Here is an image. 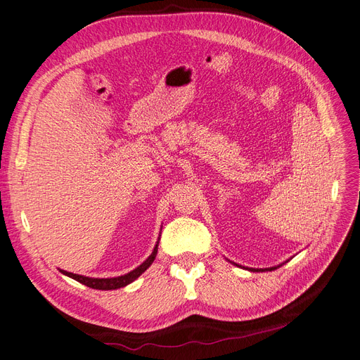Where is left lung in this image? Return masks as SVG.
Here are the masks:
<instances>
[{
  "mask_svg": "<svg viewBox=\"0 0 360 360\" xmlns=\"http://www.w3.org/2000/svg\"><path fill=\"white\" fill-rule=\"evenodd\" d=\"M285 263H286V262H285ZM285 263H282V264H285ZM232 264H235V266H238V267H240V269H245V270H248V271H271V270H276L278 267L282 266V264H278V266L266 267V269H254V267H242L240 264H236V263H232Z\"/></svg>",
  "mask_w": 360,
  "mask_h": 360,
  "instance_id": "8db88e82",
  "label": "left lung"
}]
</instances>
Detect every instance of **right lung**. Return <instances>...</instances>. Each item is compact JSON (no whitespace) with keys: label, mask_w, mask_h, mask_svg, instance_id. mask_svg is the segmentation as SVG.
Here are the masks:
<instances>
[{"label":"right lung","mask_w":360,"mask_h":360,"mask_svg":"<svg viewBox=\"0 0 360 360\" xmlns=\"http://www.w3.org/2000/svg\"><path fill=\"white\" fill-rule=\"evenodd\" d=\"M160 236H161V235H160ZM158 243H160V238H158L156 245H155L152 254L146 258V260L143 262L139 267H136V269L131 270V271L125 273V275H122V276H117V278H102V279H100V278H89V276L77 275V273H70V271H66V270H60V271L63 273V275H66V276H69V278H72V279L78 281L79 283H82V285H85V286H90V288H94V290H102V291L118 290V288H122V286H127L128 283L134 282V281L141 275V273H145V271L150 267V264L153 263L155 257H156V254H158Z\"/></svg>","instance_id":"right-lung-1"}]
</instances>
